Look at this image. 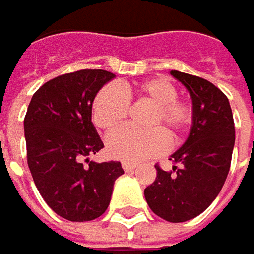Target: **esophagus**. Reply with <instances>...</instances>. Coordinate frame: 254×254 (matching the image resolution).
<instances>
[{"instance_id": "obj_1", "label": "esophagus", "mask_w": 254, "mask_h": 254, "mask_svg": "<svg viewBox=\"0 0 254 254\" xmlns=\"http://www.w3.org/2000/svg\"><path fill=\"white\" fill-rule=\"evenodd\" d=\"M121 165H123V169H124V171H127V172H130V171L136 169V165H134V163H130V162H123Z\"/></svg>"}]
</instances>
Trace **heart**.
<instances>
[{"mask_svg":"<svg viewBox=\"0 0 254 254\" xmlns=\"http://www.w3.org/2000/svg\"><path fill=\"white\" fill-rule=\"evenodd\" d=\"M172 83L162 78H153L134 86L117 88L114 85L102 88L92 104L94 124L102 131H113L130 114V101L152 105L146 126L149 130L130 127L120 128L107 137V149L116 159L124 162H141L163 153L168 138L172 143L181 141L193 120V110L188 101L176 97Z\"/></svg>","mask_w":254,"mask_h":254,"instance_id":"obj_1","label":"heart"}]
</instances>
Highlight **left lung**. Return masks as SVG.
Here are the masks:
<instances>
[{
  "instance_id": "obj_1",
  "label": "left lung",
  "mask_w": 254,
  "mask_h": 254,
  "mask_svg": "<svg viewBox=\"0 0 254 254\" xmlns=\"http://www.w3.org/2000/svg\"><path fill=\"white\" fill-rule=\"evenodd\" d=\"M190 91L193 123L185 144L171 156L172 171L156 165L144 190L150 209L171 223H184L208 208L227 179L234 147V120L228 98L204 78L171 70Z\"/></svg>"
}]
</instances>
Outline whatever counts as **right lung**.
I'll use <instances>...</instances> for the list:
<instances>
[{
    "instance_id": "1",
    "label": "right lung",
    "mask_w": 254,
    "mask_h": 254,
    "mask_svg": "<svg viewBox=\"0 0 254 254\" xmlns=\"http://www.w3.org/2000/svg\"><path fill=\"white\" fill-rule=\"evenodd\" d=\"M116 75L82 69L43 83L24 117L27 163L46 204L69 221H91L108 208L120 162L97 163L104 147L91 121L92 102Z\"/></svg>"
}]
</instances>
